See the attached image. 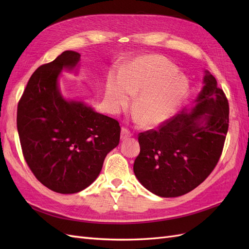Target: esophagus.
Returning a JSON list of instances; mask_svg holds the SVG:
<instances>
[{
	"instance_id": "esophagus-1",
	"label": "esophagus",
	"mask_w": 249,
	"mask_h": 249,
	"mask_svg": "<svg viewBox=\"0 0 249 249\" xmlns=\"http://www.w3.org/2000/svg\"><path fill=\"white\" fill-rule=\"evenodd\" d=\"M120 136H122L123 140L126 139V138H129V137L132 136V132L129 129H126V127L123 126L122 127V134H120Z\"/></svg>"
}]
</instances>
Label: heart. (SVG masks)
I'll use <instances>...</instances> for the list:
<instances>
[{
	"label": "heart",
	"mask_w": 249,
	"mask_h": 249,
	"mask_svg": "<svg viewBox=\"0 0 249 249\" xmlns=\"http://www.w3.org/2000/svg\"><path fill=\"white\" fill-rule=\"evenodd\" d=\"M188 91L189 83L178 73L176 65L163 56L148 55L135 60L123 73H110L105 96L111 111L118 112L138 93L134 111L139 123L157 126L176 114Z\"/></svg>",
	"instance_id": "obj_1"
}]
</instances>
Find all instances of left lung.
<instances>
[{
	"mask_svg": "<svg viewBox=\"0 0 249 249\" xmlns=\"http://www.w3.org/2000/svg\"><path fill=\"white\" fill-rule=\"evenodd\" d=\"M205 72V85L192 110L139 134L134 173L158 196L178 197L192 191L219 161L229 130V102L216 79Z\"/></svg>",
	"mask_w": 249,
	"mask_h": 249,
	"instance_id": "1",
	"label": "left lung"
}]
</instances>
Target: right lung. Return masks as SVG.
Instances as JSON below:
<instances>
[{"instance_id": "obj_1", "label": "right lung", "mask_w": 249, "mask_h": 249, "mask_svg": "<svg viewBox=\"0 0 249 249\" xmlns=\"http://www.w3.org/2000/svg\"><path fill=\"white\" fill-rule=\"evenodd\" d=\"M80 58L79 53L65 51L39 66L18 106V131L29 168L42 185L62 194L91 185L120 138L116 119L83 102L67 101L60 92V72L73 70Z\"/></svg>"}]
</instances>
